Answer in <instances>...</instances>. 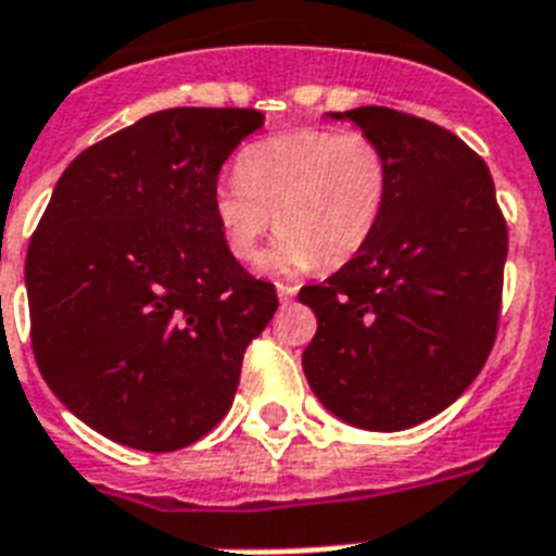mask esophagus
<instances>
[{"label": "esophagus", "mask_w": 556, "mask_h": 556, "mask_svg": "<svg viewBox=\"0 0 556 556\" xmlns=\"http://www.w3.org/2000/svg\"><path fill=\"white\" fill-rule=\"evenodd\" d=\"M295 290H299V287H292V283H278V299H281L283 304H287V301H290L292 295H295Z\"/></svg>", "instance_id": "34e87169"}]
</instances>
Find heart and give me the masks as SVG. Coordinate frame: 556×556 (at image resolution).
<instances>
[{"instance_id": "b5f03b06", "label": "heart", "mask_w": 556, "mask_h": 556, "mask_svg": "<svg viewBox=\"0 0 556 556\" xmlns=\"http://www.w3.org/2000/svg\"><path fill=\"white\" fill-rule=\"evenodd\" d=\"M390 189L388 154L362 131L299 128L257 140L238 175L215 189L217 229L238 261H255L264 235L281 229L264 264L278 273L341 266L370 241Z\"/></svg>"}]
</instances>
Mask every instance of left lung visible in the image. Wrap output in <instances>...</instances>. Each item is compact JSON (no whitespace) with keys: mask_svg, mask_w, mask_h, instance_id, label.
I'll return each instance as SVG.
<instances>
[{"mask_svg":"<svg viewBox=\"0 0 556 556\" xmlns=\"http://www.w3.org/2000/svg\"><path fill=\"white\" fill-rule=\"evenodd\" d=\"M384 149L390 189L370 241L301 287L318 318L309 388L341 421L404 430L468 390L496 341L508 226L485 160L447 128L384 105L332 114Z\"/></svg>","mask_w":556,"mask_h":556,"instance_id":"8db88e82","label":"left lung"}]
</instances>
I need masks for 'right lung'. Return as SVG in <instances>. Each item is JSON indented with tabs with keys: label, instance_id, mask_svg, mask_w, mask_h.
Segmentation results:
<instances>
[{
	"label": "right lung",
	"instance_id": "obj_1",
	"mask_svg": "<svg viewBox=\"0 0 556 556\" xmlns=\"http://www.w3.org/2000/svg\"><path fill=\"white\" fill-rule=\"evenodd\" d=\"M255 109H166L88 146L25 257L34 358L111 442L166 454L232 407L243 353L278 309L226 250L212 198Z\"/></svg>",
	"mask_w": 556,
	"mask_h": 556
}]
</instances>
